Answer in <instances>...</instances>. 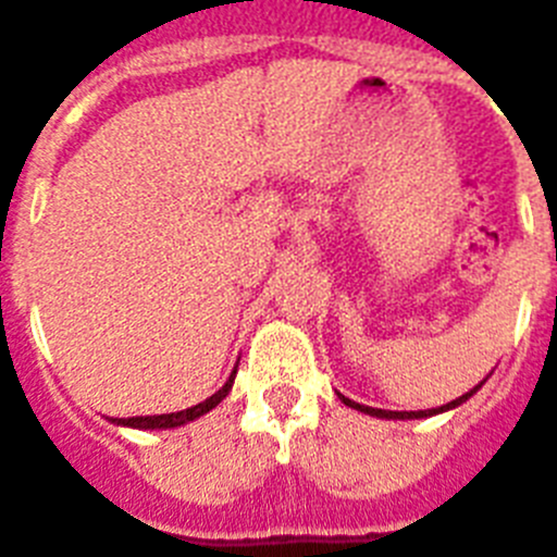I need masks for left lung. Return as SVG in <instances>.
<instances>
[{
    "label": "left lung",
    "mask_w": 557,
    "mask_h": 557,
    "mask_svg": "<svg viewBox=\"0 0 557 557\" xmlns=\"http://www.w3.org/2000/svg\"><path fill=\"white\" fill-rule=\"evenodd\" d=\"M486 380H488V376H486ZM486 380H483V382H486ZM483 382H480V385H474V388H471L469 394H462V397L451 399V403L440 405V408H429V411H382V408H371V405L354 403V399L342 397V394H339V399H342V403H345V405H348V408H356V411H362V413H371V417H380V420H422V417H434V413L451 411V408H457V405H462V403H466V399L474 397V394H478V391L483 388Z\"/></svg>",
    "instance_id": "obj_1"
}]
</instances>
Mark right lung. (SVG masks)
I'll return each instance as SVG.
<instances>
[{"mask_svg":"<svg viewBox=\"0 0 557 557\" xmlns=\"http://www.w3.org/2000/svg\"><path fill=\"white\" fill-rule=\"evenodd\" d=\"M238 371V368H235ZM235 371L230 373V380L224 382V388H218L215 394L209 399H203V403L193 405V408H186V411H175V413H158V417H123V420H117V417H111V422L114 425H123V429H140V431H166V429H181V425H186V422L198 420V417H203V413H209L212 408H215L221 399L233 391V382H235Z\"/></svg>","mask_w":557,"mask_h":557,"instance_id":"right-lung-1","label":"right lung"}]
</instances>
